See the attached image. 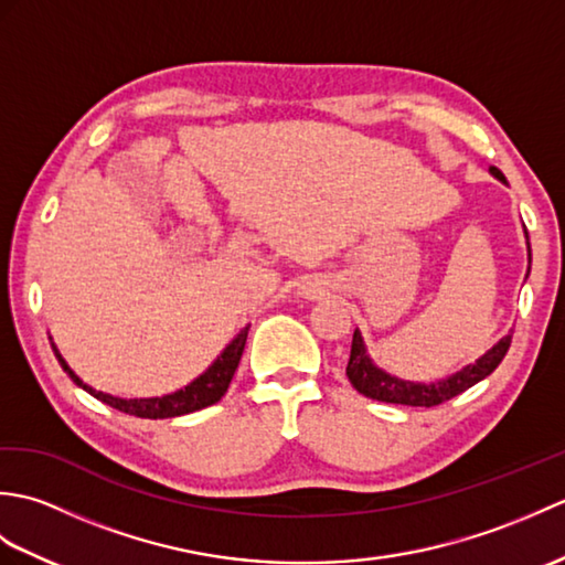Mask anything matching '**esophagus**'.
<instances>
[{
	"label": "esophagus",
	"mask_w": 565,
	"mask_h": 565,
	"mask_svg": "<svg viewBox=\"0 0 565 565\" xmlns=\"http://www.w3.org/2000/svg\"><path fill=\"white\" fill-rule=\"evenodd\" d=\"M301 294H303L306 298H320L322 294H326V284H322L320 279H310V281H306V284L301 286Z\"/></svg>",
	"instance_id": "esophagus-1"
}]
</instances>
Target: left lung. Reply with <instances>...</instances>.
I'll use <instances>...</instances> for the list:
<instances>
[{"instance_id":"obj_1","label":"left lung","mask_w":565,"mask_h":565,"mask_svg":"<svg viewBox=\"0 0 565 565\" xmlns=\"http://www.w3.org/2000/svg\"><path fill=\"white\" fill-rule=\"evenodd\" d=\"M488 172L493 174L495 179H500L502 184H508L505 174H502L498 167H490ZM524 237H526V255H530V264H532L530 235H526V231H524ZM526 274H530V271H526ZM510 342H512V334H505V338L490 347V350L483 356H478L473 364H466L463 369H459L456 374H451L447 379L423 383V381L398 379V376L388 374V371H383L381 366H376L374 359H371L369 352H366L362 332L354 330L350 364H347V376H350L352 386L371 401L395 403V405H413V407H431V405H439L444 401L454 398V395L463 393L466 388L476 386L478 381H483L486 376L493 374L498 364L502 362V356L508 354Z\"/></svg>"}]
</instances>
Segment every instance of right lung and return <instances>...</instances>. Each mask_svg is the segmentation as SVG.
Wrapping results in <instances>:
<instances>
[{"label": "right lung", "mask_w": 565, "mask_h": 565, "mask_svg": "<svg viewBox=\"0 0 565 565\" xmlns=\"http://www.w3.org/2000/svg\"><path fill=\"white\" fill-rule=\"evenodd\" d=\"M247 330L249 326H245L239 330L235 338L231 340V344L225 347V350L215 356V362L203 371L201 376H196L191 383H186L184 388H179L174 393H167V395H154V398H118V395L111 393H104V391H94L89 383H84L75 371L67 366V362L63 359V354L57 352V347L51 338L53 344V352L57 356L60 366H63L65 374L77 383L82 391H87L94 398L116 407V411L128 413V415H136V417H150V419H164V417H179V415H189V413H196L201 407H209L213 403H218L227 386H231V381L235 376V369L239 364V356H243L245 350V342H247Z\"/></svg>", "instance_id": "obj_1"}]
</instances>
